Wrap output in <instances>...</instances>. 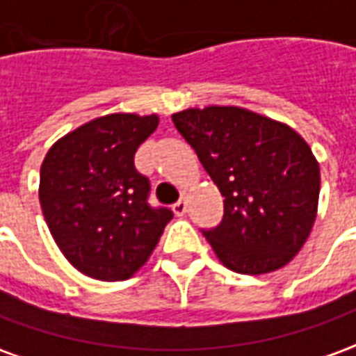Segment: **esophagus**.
<instances>
[{
    "mask_svg": "<svg viewBox=\"0 0 356 356\" xmlns=\"http://www.w3.org/2000/svg\"><path fill=\"white\" fill-rule=\"evenodd\" d=\"M173 211H175V216H185L186 213V200H179L177 204H173Z\"/></svg>",
    "mask_w": 356,
    "mask_h": 356,
    "instance_id": "1",
    "label": "esophagus"
}]
</instances>
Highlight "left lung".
Masks as SVG:
<instances>
[{"label": "left lung", "mask_w": 356, "mask_h": 356, "mask_svg": "<svg viewBox=\"0 0 356 356\" xmlns=\"http://www.w3.org/2000/svg\"><path fill=\"white\" fill-rule=\"evenodd\" d=\"M173 124L225 196L223 221L204 236L240 275H267L298 255L313 231L321 168L290 125L242 106L186 108Z\"/></svg>", "instance_id": "1"}]
</instances>
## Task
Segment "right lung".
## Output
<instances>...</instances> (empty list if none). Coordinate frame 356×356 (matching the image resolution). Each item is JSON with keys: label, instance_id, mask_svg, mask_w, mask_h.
<instances>
[{"label": "right lung", "instance_id": "obj_1", "mask_svg": "<svg viewBox=\"0 0 356 356\" xmlns=\"http://www.w3.org/2000/svg\"><path fill=\"white\" fill-rule=\"evenodd\" d=\"M158 114L116 112L66 133L40 170V204L58 250L81 275L127 280L148 261L173 213L150 208L133 156Z\"/></svg>", "mask_w": 356, "mask_h": 356}]
</instances>
